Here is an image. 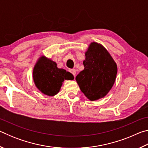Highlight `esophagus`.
Instances as JSON below:
<instances>
[{
  "instance_id": "obj_1",
  "label": "esophagus",
  "mask_w": 148,
  "mask_h": 148,
  "mask_svg": "<svg viewBox=\"0 0 148 148\" xmlns=\"http://www.w3.org/2000/svg\"><path fill=\"white\" fill-rule=\"evenodd\" d=\"M70 72H71V73L72 74V75H73L74 76H76V71L75 69H71L70 70Z\"/></svg>"
}]
</instances>
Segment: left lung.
Masks as SVG:
<instances>
[{
    "instance_id": "8db88e82",
    "label": "left lung",
    "mask_w": 148,
    "mask_h": 148,
    "mask_svg": "<svg viewBox=\"0 0 148 148\" xmlns=\"http://www.w3.org/2000/svg\"><path fill=\"white\" fill-rule=\"evenodd\" d=\"M84 71L76 80L82 92L90 101L103 98L116 80L117 64L108 51L97 42H92L86 52Z\"/></svg>"
}]
</instances>
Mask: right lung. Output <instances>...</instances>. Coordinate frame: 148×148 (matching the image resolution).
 <instances>
[{
	"label": "right lung",
	"mask_w": 148,
	"mask_h": 148,
	"mask_svg": "<svg viewBox=\"0 0 148 148\" xmlns=\"http://www.w3.org/2000/svg\"><path fill=\"white\" fill-rule=\"evenodd\" d=\"M33 79L42 93L54 96L60 91L64 80L74 79V76L64 69L57 68L56 62L42 56L34 67Z\"/></svg>",
	"instance_id": "right-lung-1"
}]
</instances>
